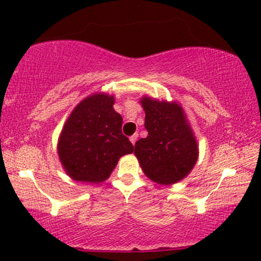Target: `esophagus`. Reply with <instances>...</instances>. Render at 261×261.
<instances>
[{
	"label": "esophagus",
	"mask_w": 261,
	"mask_h": 261,
	"mask_svg": "<svg viewBox=\"0 0 261 261\" xmlns=\"http://www.w3.org/2000/svg\"><path fill=\"white\" fill-rule=\"evenodd\" d=\"M137 137H139V135H137V134H134L133 136H130V141H131V143H133V145H135V143H136Z\"/></svg>",
	"instance_id": "34e87169"
}]
</instances>
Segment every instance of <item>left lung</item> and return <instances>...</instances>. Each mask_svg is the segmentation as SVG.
Listing matches in <instances>:
<instances>
[{"label":"left lung","instance_id":"obj_1","mask_svg":"<svg viewBox=\"0 0 261 261\" xmlns=\"http://www.w3.org/2000/svg\"><path fill=\"white\" fill-rule=\"evenodd\" d=\"M146 139L135 143V155L146 176L162 185L184 179L195 166L199 147L182 108L175 101L143 97Z\"/></svg>","mask_w":261,"mask_h":261}]
</instances>
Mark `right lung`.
Listing matches in <instances>:
<instances>
[{"mask_svg":"<svg viewBox=\"0 0 261 261\" xmlns=\"http://www.w3.org/2000/svg\"><path fill=\"white\" fill-rule=\"evenodd\" d=\"M114 95L95 93L71 113L59 137L58 153L73 180L98 184L107 180L120 157L134 146L121 133L122 118L114 110Z\"/></svg>","mask_w":261,"mask_h":261,"instance_id":"right-lung-1","label":"right lung"}]
</instances>
